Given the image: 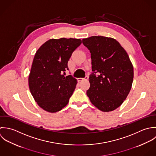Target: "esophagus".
I'll list each match as a JSON object with an SVG mask.
<instances>
[{
  "instance_id": "34e87169",
  "label": "esophagus",
  "mask_w": 156,
  "mask_h": 156,
  "mask_svg": "<svg viewBox=\"0 0 156 156\" xmlns=\"http://www.w3.org/2000/svg\"><path fill=\"white\" fill-rule=\"evenodd\" d=\"M88 80V76H87V75H86V76H85V78H78V81H83V80Z\"/></svg>"
}]
</instances>
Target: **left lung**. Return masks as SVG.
<instances>
[{
    "mask_svg": "<svg viewBox=\"0 0 156 156\" xmlns=\"http://www.w3.org/2000/svg\"><path fill=\"white\" fill-rule=\"evenodd\" d=\"M91 53L90 86L87 95L99 110L108 112L119 107L129 94L133 81V66L115 39L92 36L83 39Z\"/></svg>",
    "mask_w": 156,
    "mask_h": 156,
    "instance_id": "1",
    "label": "left lung"
}]
</instances>
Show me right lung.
<instances>
[{"label": "right lung", "instance_id": "1", "mask_svg": "<svg viewBox=\"0 0 156 156\" xmlns=\"http://www.w3.org/2000/svg\"><path fill=\"white\" fill-rule=\"evenodd\" d=\"M81 44L76 38L51 39L36 52L29 75V87L35 102L51 113L61 110L69 102L77 80L69 70L67 62L73 52Z\"/></svg>", "mask_w": 156, "mask_h": 156}]
</instances>
